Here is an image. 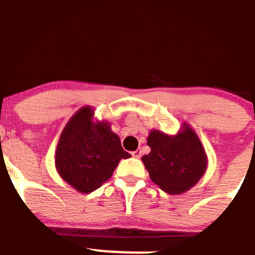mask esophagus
<instances>
[{
    "label": "esophagus",
    "instance_id": "obj_1",
    "mask_svg": "<svg viewBox=\"0 0 255 255\" xmlns=\"http://www.w3.org/2000/svg\"><path fill=\"white\" fill-rule=\"evenodd\" d=\"M131 156H133L134 158H140V157H141V151H140V150L133 151V152H131Z\"/></svg>",
    "mask_w": 255,
    "mask_h": 255
}]
</instances>
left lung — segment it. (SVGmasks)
I'll return each instance as SVG.
<instances>
[{
  "label": "left lung",
  "instance_id": "1",
  "mask_svg": "<svg viewBox=\"0 0 255 255\" xmlns=\"http://www.w3.org/2000/svg\"><path fill=\"white\" fill-rule=\"evenodd\" d=\"M151 152L141 158L151 180L169 194L188 191L206 170L207 159L200 140L188 126L176 136L152 130Z\"/></svg>",
  "mask_w": 255,
  "mask_h": 255
}]
</instances>
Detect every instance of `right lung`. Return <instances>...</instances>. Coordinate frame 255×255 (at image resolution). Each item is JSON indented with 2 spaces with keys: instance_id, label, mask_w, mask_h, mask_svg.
I'll use <instances>...</instances> for the list:
<instances>
[{
  "instance_id": "add662e5",
  "label": "right lung",
  "mask_w": 255,
  "mask_h": 255,
  "mask_svg": "<svg viewBox=\"0 0 255 255\" xmlns=\"http://www.w3.org/2000/svg\"><path fill=\"white\" fill-rule=\"evenodd\" d=\"M93 111L83 108L69 120L61 134L56 168L64 181L79 192L91 193L111 177L120 160L130 154L107 122L93 124Z\"/></svg>"
}]
</instances>
